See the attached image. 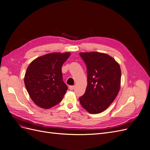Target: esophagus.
Returning <instances> with one entry per match:
<instances>
[{
  "instance_id": "esophagus-1",
  "label": "esophagus",
  "mask_w": 150,
  "mask_h": 150,
  "mask_svg": "<svg viewBox=\"0 0 150 150\" xmlns=\"http://www.w3.org/2000/svg\"><path fill=\"white\" fill-rule=\"evenodd\" d=\"M74 88H75L74 86H69V87L70 90H73L74 89Z\"/></svg>"
}]
</instances>
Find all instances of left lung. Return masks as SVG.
Masks as SVG:
<instances>
[{"label": "left lung", "instance_id": "1", "mask_svg": "<svg viewBox=\"0 0 150 150\" xmlns=\"http://www.w3.org/2000/svg\"><path fill=\"white\" fill-rule=\"evenodd\" d=\"M87 66L88 85L79 98L80 103L91 114L100 113L110 106L121 87V71L114 58L99 52H80Z\"/></svg>", "mask_w": 150, "mask_h": 150}]
</instances>
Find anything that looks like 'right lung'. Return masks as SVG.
Listing matches in <instances>:
<instances>
[{
    "mask_svg": "<svg viewBox=\"0 0 150 150\" xmlns=\"http://www.w3.org/2000/svg\"><path fill=\"white\" fill-rule=\"evenodd\" d=\"M71 55L69 52H51L32 61L24 76V84L32 100L41 108L59 103L67 90L62 81L61 67Z\"/></svg>",
    "mask_w": 150,
    "mask_h": 150,
    "instance_id": "add662e5",
    "label": "right lung"
}]
</instances>
